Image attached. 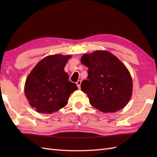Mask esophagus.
I'll list each match as a JSON object with an SVG mask.
<instances>
[{
    "label": "esophagus",
    "mask_w": 157,
    "mask_h": 157,
    "mask_svg": "<svg viewBox=\"0 0 157 157\" xmlns=\"http://www.w3.org/2000/svg\"><path fill=\"white\" fill-rule=\"evenodd\" d=\"M81 83H82V81L81 80H78V82H76V84H77V86H78V88L79 89L80 88V86H81Z\"/></svg>",
    "instance_id": "obj_1"
}]
</instances>
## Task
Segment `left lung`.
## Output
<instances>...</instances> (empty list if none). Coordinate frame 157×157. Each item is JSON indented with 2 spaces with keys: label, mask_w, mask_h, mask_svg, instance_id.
I'll return each instance as SVG.
<instances>
[{
  "label": "left lung",
  "mask_w": 157,
  "mask_h": 157,
  "mask_svg": "<svg viewBox=\"0 0 157 157\" xmlns=\"http://www.w3.org/2000/svg\"><path fill=\"white\" fill-rule=\"evenodd\" d=\"M88 67L87 80L82 81V91L87 94L90 105L104 113L122 109L132 94V79L126 67L111 52L97 51L82 56Z\"/></svg>",
  "instance_id": "obj_1"
}]
</instances>
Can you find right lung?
<instances>
[{
    "instance_id": "obj_1",
    "label": "right lung",
    "mask_w": 157,
    "mask_h": 157,
    "mask_svg": "<svg viewBox=\"0 0 157 157\" xmlns=\"http://www.w3.org/2000/svg\"><path fill=\"white\" fill-rule=\"evenodd\" d=\"M71 56L51 55L42 59L28 76L25 94L32 107L42 113H52L64 107L71 93L78 90L69 81L64 67Z\"/></svg>"
}]
</instances>
